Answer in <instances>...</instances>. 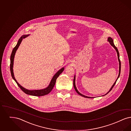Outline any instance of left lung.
<instances>
[{"mask_svg":"<svg viewBox=\"0 0 131 131\" xmlns=\"http://www.w3.org/2000/svg\"><path fill=\"white\" fill-rule=\"evenodd\" d=\"M107 41H108V42H109L110 43V44L111 45V46H113V47L114 48V49H115V51H116V52H117V57H118V61H119V73H118V77H117V79H116V80H115V83H114V84L112 85V86L111 87V88H110V90H109V91L106 94H105L104 95H101V96H104L105 95H106V94H108L109 92H110V91H111V90L113 89V88L114 87V86H115V83H116V81H117V80L119 78V75H120V74H121V60H120V59H119V52H118V49H117V48L115 47V44H114V41H113V39H112V37H108V40H107ZM75 75H74V79H73V87H74V88L75 89V91L77 92V93L78 94H79V95H80L81 96H83L84 97H86V98H89V99H91V98H94V97H90V96H86V95H83V94H81L80 92H79V91L78 90V89L77 88V87H76V86H75Z\"/></svg>","mask_w":131,"mask_h":131,"instance_id":"1","label":"left lung"}]
</instances>
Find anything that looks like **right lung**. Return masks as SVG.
Wrapping results in <instances>:
<instances>
[{"label": "right lung", "instance_id": "right-lung-1", "mask_svg": "<svg viewBox=\"0 0 131 131\" xmlns=\"http://www.w3.org/2000/svg\"><path fill=\"white\" fill-rule=\"evenodd\" d=\"M29 35H23L22 37H21L19 39L18 42L17 43L16 45L13 49V50L12 51V52L11 53L10 57V71L11 75L12 77V78L16 81V84H17V85L19 86V87L25 94H29V95H33V96H43V95H46V94H49L51 92V91L53 89L54 85L56 84L57 79L59 77L60 74H61V73L63 72V71H64V67L61 68L56 73H55V74L53 76L52 79H51L50 84H49V85L47 86L46 88H45L44 89H40V90H28V89L23 87L21 85L19 84L17 82V81H16L15 78L14 71H13V66H14V58H15V56L16 52L17 49L18 48V47L19 46L21 42L22 41V40L23 39L27 37H28Z\"/></svg>", "mask_w": 131, "mask_h": 131}]
</instances>
